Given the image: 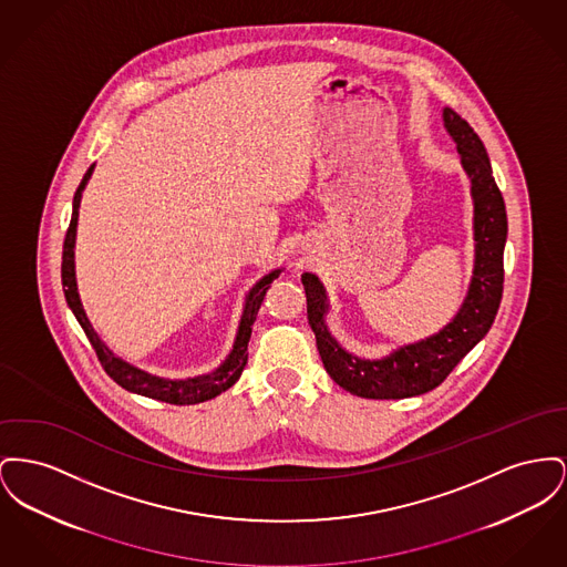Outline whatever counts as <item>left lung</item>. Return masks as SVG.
Returning <instances> with one entry per match:
<instances>
[{
  "label": "left lung",
  "instance_id": "obj_1",
  "mask_svg": "<svg viewBox=\"0 0 567 567\" xmlns=\"http://www.w3.org/2000/svg\"><path fill=\"white\" fill-rule=\"evenodd\" d=\"M443 122L456 141L475 203V267L465 303L452 323L426 340L400 347L383 360H360L347 353L328 332V298L319 278L308 271L301 276L308 323L323 367L340 388L362 399H409L431 392L488 333L499 310L507 237L505 203L482 138L452 109H443Z\"/></svg>",
  "mask_w": 567,
  "mask_h": 567
}]
</instances>
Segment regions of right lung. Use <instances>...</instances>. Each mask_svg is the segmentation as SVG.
<instances>
[{"label":"right lung","instance_id":"obj_1","mask_svg":"<svg viewBox=\"0 0 567 567\" xmlns=\"http://www.w3.org/2000/svg\"><path fill=\"white\" fill-rule=\"evenodd\" d=\"M94 171V165L87 168V173L83 175L76 193H74V200H72V218L68 225L66 239H64V252H62V287H64V296H66L68 306L74 312L76 321L81 323L83 332L90 338L99 360H101L104 372L124 390L147 396V399L163 400L168 404H197V402H205V400L214 399L218 394H223L225 390H229L235 381L239 379L241 370L248 362V340L252 333V323L257 321V312L261 308V301L266 298L269 285L274 282V278L280 276V269H274L271 274L264 276L252 291L246 298V306H244V315L239 321V330H237V338H235L234 351L229 353V358L216 368L209 374H200L195 379H182V381H171V379H161L154 377L145 370L126 364L124 360L115 358L106 344L99 338V333L94 332L92 323L85 317V310L79 300L76 293V280H74V235H76V218H79V205H81V193L90 179Z\"/></svg>","mask_w":567,"mask_h":567}]
</instances>
